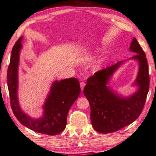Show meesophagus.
Returning <instances> with one entry per match:
<instances>
[{
	"label": "esophagus",
	"mask_w": 156,
	"mask_h": 156,
	"mask_svg": "<svg viewBox=\"0 0 156 156\" xmlns=\"http://www.w3.org/2000/svg\"><path fill=\"white\" fill-rule=\"evenodd\" d=\"M85 86H86V84H85L84 82H81V83H80V87H81V91H83V90Z\"/></svg>",
	"instance_id": "esophagus-1"
}]
</instances>
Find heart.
<instances>
[{
  "label": "heart",
  "instance_id": "b5f03b06",
  "mask_svg": "<svg viewBox=\"0 0 156 156\" xmlns=\"http://www.w3.org/2000/svg\"><path fill=\"white\" fill-rule=\"evenodd\" d=\"M99 53H100V49L98 48H94L90 52L89 55H90V56H96V55H98ZM103 60H104L102 59L98 63V64H97V69H99L100 68H101V65H102V62H103Z\"/></svg>",
  "mask_w": 156,
  "mask_h": 156
}]
</instances>
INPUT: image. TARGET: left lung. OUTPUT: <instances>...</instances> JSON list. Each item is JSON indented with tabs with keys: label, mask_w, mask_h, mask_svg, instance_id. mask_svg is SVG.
Returning a JSON list of instances; mask_svg holds the SVG:
<instances>
[{
	"label": "left lung",
	"mask_w": 156,
	"mask_h": 156,
	"mask_svg": "<svg viewBox=\"0 0 156 156\" xmlns=\"http://www.w3.org/2000/svg\"><path fill=\"white\" fill-rule=\"evenodd\" d=\"M129 49L136 55L128 60H135L139 64L137 76L132 84L136 87L133 94L122 95L109 86L114 73L126 60L96 73L87 79L84 87L83 94L90 105L92 125L100 133H114L130 125L139 117L145 105L149 87L146 55L134 37Z\"/></svg>",
	"instance_id": "1"
}]
</instances>
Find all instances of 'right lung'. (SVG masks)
I'll list each match as a JSON object with an SVG mask.
<instances>
[{
  "label": "right lung",
  "instance_id": "1",
  "mask_svg": "<svg viewBox=\"0 0 156 156\" xmlns=\"http://www.w3.org/2000/svg\"><path fill=\"white\" fill-rule=\"evenodd\" d=\"M22 40L23 37H21L13 46L7 71L11 108L16 118L26 127L39 133L57 135L65 129L69 109L80 94L79 82L74 77L54 81L42 106V116L34 118L26 114L20 107L17 94L18 67Z\"/></svg>",
  "mask_w": 156,
  "mask_h": 156
}]
</instances>
